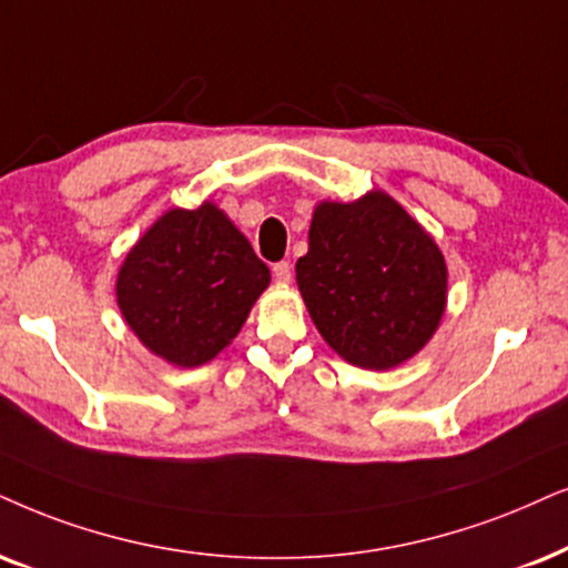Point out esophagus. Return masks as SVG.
Wrapping results in <instances>:
<instances>
[{"mask_svg":"<svg viewBox=\"0 0 568 568\" xmlns=\"http://www.w3.org/2000/svg\"><path fill=\"white\" fill-rule=\"evenodd\" d=\"M272 275H275L277 283H291V277H293L291 262H277L275 267H272Z\"/></svg>","mask_w":568,"mask_h":568,"instance_id":"1","label":"esophagus"}]
</instances>
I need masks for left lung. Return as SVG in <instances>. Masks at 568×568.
Returning <instances> with one entry per match:
<instances>
[{
	"mask_svg": "<svg viewBox=\"0 0 568 568\" xmlns=\"http://www.w3.org/2000/svg\"><path fill=\"white\" fill-rule=\"evenodd\" d=\"M296 283L320 335L362 369L419 354L445 312L448 270L425 227L385 191L320 201Z\"/></svg>",
	"mask_w": 568,
	"mask_h": 568,
	"instance_id": "obj_1",
	"label": "left lung"
}]
</instances>
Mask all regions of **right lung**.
Returning <instances> with one entry per match:
<instances>
[{
  "label": "right lung",
  "instance_id": "right-lung-1",
  "mask_svg": "<svg viewBox=\"0 0 568 568\" xmlns=\"http://www.w3.org/2000/svg\"><path fill=\"white\" fill-rule=\"evenodd\" d=\"M270 270L217 204L170 210L128 251L118 306L152 354L201 367L231 346Z\"/></svg>",
  "mask_w": 568,
  "mask_h": 568
}]
</instances>
